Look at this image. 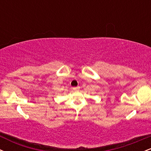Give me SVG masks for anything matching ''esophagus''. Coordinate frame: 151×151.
<instances>
[{
	"label": "esophagus",
	"instance_id": "obj_1",
	"mask_svg": "<svg viewBox=\"0 0 151 151\" xmlns=\"http://www.w3.org/2000/svg\"><path fill=\"white\" fill-rule=\"evenodd\" d=\"M79 89H80V87H79V86H77V87H73L72 88V90H73V91H79Z\"/></svg>",
	"mask_w": 151,
	"mask_h": 151
}]
</instances>
